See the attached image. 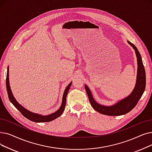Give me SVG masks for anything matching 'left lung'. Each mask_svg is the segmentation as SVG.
I'll use <instances>...</instances> for the list:
<instances>
[{"label": "left lung", "instance_id": "8db88e82", "mask_svg": "<svg viewBox=\"0 0 152 152\" xmlns=\"http://www.w3.org/2000/svg\"><path fill=\"white\" fill-rule=\"evenodd\" d=\"M129 44L132 46L135 52L136 56L137 58V81L135 86L132 92V93L123 99L118 101L114 105L111 106H105L99 104H98L92 97V93L86 85H85V89L88 94L89 97V100L91 106L93 107L94 110L97 111L98 113L101 114L111 115V116H117L121 115L127 114L130 110H132L138 103V101L140 100L142 96L143 95L145 91L146 86V76L144 66L143 64L142 57L139 51L135 46L127 41Z\"/></svg>", "mask_w": 152, "mask_h": 152}]
</instances>
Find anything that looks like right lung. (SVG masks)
Segmentation results:
<instances>
[{
  "mask_svg": "<svg viewBox=\"0 0 152 152\" xmlns=\"http://www.w3.org/2000/svg\"><path fill=\"white\" fill-rule=\"evenodd\" d=\"M9 66L7 68V77H6V88H7V93H8V96L9 98L10 101L12 102V104L14 105V106L16 107L17 110H18L20 112L21 114L25 117L27 118H28V120L32 121V122H48L53 121L56 119V118L58 117H60L63 112L64 110L65 106H66V96L68 93V91L70 89L71 85L72 84V82H71L66 87V88L65 89L64 94L63 96V99H62V103L61 105V107H60L57 111H56L55 113H53L51 114L48 115H42L38 114H35L31 112L28 110L27 109H26L24 108L23 106L20 104H19V103L16 101L15 99L14 95L12 94V91L10 89V84H9Z\"/></svg>",
  "mask_w": 152,
  "mask_h": 152,
  "instance_id": "obj_1",
  "label": "right lung"
}]
</instances>
